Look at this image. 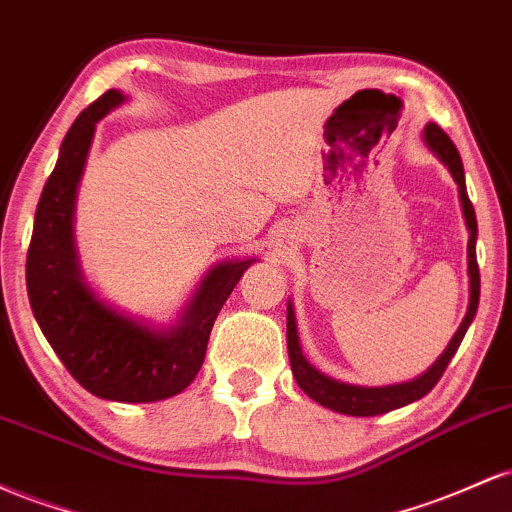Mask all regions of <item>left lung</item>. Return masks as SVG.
<instances>
[{
	"label": "left lung",
	"instance_id": "left-lung-1",
	"mask_svg": "<svg viewBox=\"0 0 512 512\" xmlns=\"http://www.w3.org/2000/svg\"><path fill=\"white\" fill-rule=\"evenodd\" d=\"M426 142L436 151L440 161L450 168L452 178H455L457 187H460V199H462V211L464 219H467V228H469V243H467V255H469V310L464 315L460 330L455 332L452 342L448 344V349L443 351V356L433 363L428 373L421 375V378L411 380V383H402V385H390V387H358V385H346V383H337V380L327 378V375L317 373V370L305 361L301 344H298V332H296V317H293V308L289 305V313H286V342H289V358H291V370L293 378L301 390L308 395L310 399H315L317 404L322 407L339 411V414H349V416H375V414H385V411L399 409L404 404L416 402L424 395L436 387V383L443 378L445 368L455 356V351L460 349L464 332L467 327L472 325L474 315H477L479 308V264H477V214H474L472 202H469L467 195V185H464V168H462V158L457 154L455 144L448 134L443 132L438 125H428L426 127Z\"/></svg>",
	"mask_w": 512,
	"mask_h": 512
}]
</instances>
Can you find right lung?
Wrapping results in <instances>:
<instances>
[{"label":"right lung","mask_w":512,"mask_h":512,"mask_svg":"<svg viewBox=\"0 0 512 512\" xmlns=\"http://www.w3.org/2000/svg\"><path fill=\"white\" fill-rule=\"evenodd\" d=\"M122 101L115 88L105 91L76 117L64 137L57 166L35 209L26 286L40 330L76 383L113 402H158L195 380L216 315L252 260L216 267L180 325L168 332H154L122 317L86 289L72 240L74 195L96 122Z\"/></svg>","instance_id":"right-lung-1"}]
</instances>
